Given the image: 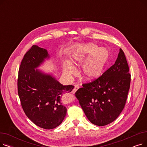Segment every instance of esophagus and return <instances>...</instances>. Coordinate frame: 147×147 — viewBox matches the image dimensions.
<instances>
[{
    "instance_id": "obj_1",
    "label": "esophagus",
    "mask_w": 147,
    "mask_h": 147,
    "mask_svg": "<svg viewBox=\"0 0 147 147\" xmlns=\"http://www.w3.org/2000/svg\"><path fill=\"white\" fill-rule=\"evenodd\" d=\"M79 88H80V87H79V85H78V84H76V85L74 86V88L73 90H72V93H73V94H74L75 92L79 89Z\"/></svg>"
}]
</instances>
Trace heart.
I'll use <instances>...</instances> for the list:
<instances>
[{"label":"heart","mask_w":147,"mask_h":147,"mask_svg":"<svg viewBox=\"0 0 147 147\" xmlns=\"http://www.w3.org/2000/svg\"><path fill=\"white\" fill-rule=\"evenodd\" d=\"M110 52L105 48H99L94 43H82L76 47L71 54V61L79 65L83 63L81 71L82 78L86 80H94L101 76L110 59ZM64 71L67 75L76 73V69L70 62L64 63Z\"/></svg>","instance_id":"b5f03b06"}]
</instances>
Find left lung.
I'll use <instances>...</instances> for the list:
<instances>
[{
	"mask_svg": "<svg viewBox=\"0 0 147 147\" xmlns=\"http://www.w3.org/2000/svg\"><path fill=\"white\" fill-rule=\"evenodd\" d=\"M129 68L120 49L114 65L92 82L84 83L75 93L88 120L103 126L116 119L124 109L130 84Z\"/></svg>",
	"mask_w": 147,
	"mask_h": 147,
	"instance_id": "obj_1",
	"label": "left lung"
}]
</instances>
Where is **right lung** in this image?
Returning <instances> with one entry per match:
<instances>
[{
	"label": "right lung",
	"mask_w": 147,
	"mask_h": 147,
	"mask_svg": "<svg viewBox=\"0 0 147 147\" xmlns=\"http://www.w3.org/2000/svg\"><path fill=\"white\" fill-rule=\"evenodd\" d=\"M49 57L47 50L32 46L21 61L17 82L25 114L36 125L45 129L55 128L63 122L67 113L63 98L74 87L64 86L52 76L35 69Z\"/></svg>",
	"instance_id": "obj_1"
}]
</instances>
